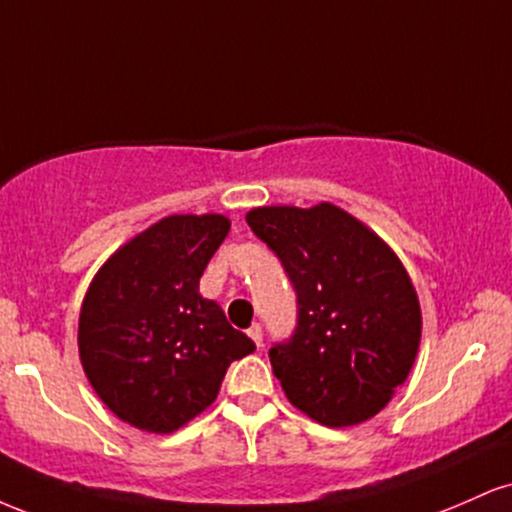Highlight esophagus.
Listing matches in <instances>:
<instances>
[{"label": "esophagus", "mask_w": 512, "mask_h": 512, "mask_svg": "<svg viewBox=\"0 0 512 512\" xmlns=\"http://www.w3.org/2000/svg\"><path fill=\"white\" fill-rule=\"evenodd\" d=\"M248 337H250L252 342H255L257 346H262V327L257 325V322H255V325H252L250 330H248Z\"/></svg>", "instance_id": "1"}]
</instances>
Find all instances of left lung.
Segmentation results:
<instances>
[{"label": "left lung", "instance_id": "left-lung-1", "mask_svg": "<svg viewBox=\"0 0 512 512\" xmlns=\"http://www.w3.org/2000/svg\"><path fill=\"white\" fill-rule=\"evenodd\" d=\"M245 221L296 291V327L269 349L289 402L334 428L378 414L419 351L421 308L407 269L334 204L260 207Z\"/></svg>", "mask_w": 512, "mask_h": 512}]
</instances>
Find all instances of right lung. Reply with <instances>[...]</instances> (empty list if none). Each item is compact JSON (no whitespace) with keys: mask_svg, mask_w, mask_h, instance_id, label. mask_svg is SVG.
Returning a JSON list of instances; mask_svg holds the SVG:
<instances>
[{"mask_svg":"<svg viewBox=\"0 0 512 512\" xmlns=\"http://www.w3.org/2000/svg\"><path fill=\"white\" fill-rule=\"evenodd\" d=\"M219 214H175L103 264L79 317V356L105 407L149 433H173L219 395L255 342L199 296V276L228 236Z\"/></svg>","mask_w":512,"mask_h":512,"instance_id":"obj_1","label":"right lung"}]
</instances>
